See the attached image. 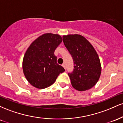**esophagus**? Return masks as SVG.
Wrapping results in <instances>:
<instances>
[{
  "label": "esophagus",
  "mask_w": 123,
  "mask_h": 123,
  "mask_svg": "<svg viewBox=\"0 0 123 123\" xmlns=\"http://www.w3.org/2000/svg\"><path fill=\"white\" fill-rule=\"evenodd\" d=\"M62 66L63 68H64L65 69H66V65H65V63H63L62 64Z\"/></svg>",
  "instance_id": "esophagus-1"
}]
</instances>
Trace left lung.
I'll list each match as a JSON object with an SVG mask.
<instances>
[{"label":"left lung","mask_w":123,"mask_h":123,"mask_svg":"<svg viewBox=\"0 0 123 123\" xmlns=\"http://www.w3.org/2000/svg\"><path fill=\"white\" fill-rule=\"evenodd\" d=\"M62 37L74 62L73 71L68 73L72 86L80 91L92 88L98 82L101 73V62L97 51L81 35H63Z\"/></svg>","instance_id":"1"}]
</instances>
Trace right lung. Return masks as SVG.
<instances>
[{
	"mask_svg": "<svg viewBox=\"0 0 123 123\" xmlns=\"http://www.w3.org/2000/svg\"><path fill=\"white\" fill-rule=\"evenodd\" d=\"M62 41L60 35L45 33L33 41L25 52L22 61L23 72L28 82L35 88L49 87L65 71L57 63L54 55Z\"/></svg>",
	"mask_w": 123,
	"mask_h": 123,
	"instance_id": "add662e5",
	"label": "right lung"
}]
</instances>
